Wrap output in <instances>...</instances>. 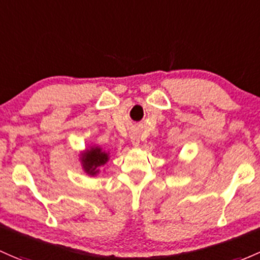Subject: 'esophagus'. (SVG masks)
Listing matches in <instances>:
<instances>
[{"label":"esophagus","instance_id":"34e87169","mask_svg":"<svg viewBox=\"0 0 260 260\" xmlns=\"http://www.w3.org/2000/svg\"><path fill=\"white\" fill-rule=\"evenodd\" d=\"M131 141H132L133 146H139V136L136 135V133H133V135H131Z\"/></svg>","mask_w":260,"mask_h":260}]
</instances>
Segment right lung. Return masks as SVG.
I'll return each mask as SVG.
<instances>
[{"label":"right lung","instance_id":"1","mask_svg":"<svg viewBox=\"0 0 260 260\" xmlns=\"http://www.w3.org/2000/svg\"><path fill=\"white\" fill-rule=\"evenodd\" d=\"M82 165L86 173L89 176H95L100 173V167L105 166L108 160V153L102 151L98 147H92L91 149H87L86 152L82 153Z\"/></svg>","mask_w":260,"mask_h":260}]
</instances>
